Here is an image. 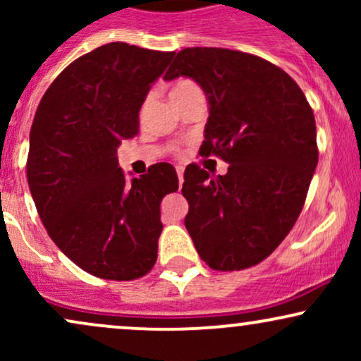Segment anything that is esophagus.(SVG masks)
<instances>
[{
  "label": "esophagus",
  "mask_w": 361,
  "mask_h": 361,
  "mask_svg": "<svg viewBox=\"0 0 361 361\" xmlns=\"http://www.w3.org/2000/svg\"><path fill=\"white\" fill-rule=\"evenodd\" d=\"M176 173H178V181H180V186L183 185V168H176Z\"/></svg>",
  "instance_id": "esophagus-1"
}]
</instances>
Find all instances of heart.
I'll return each mask as SVG.
<instances>
[{
    "mask_svg": "<svg viewBox=\"0 0 361 361\" xmlns=\"http://www.w3.org/2000/svg\"><path fill=\"white\" fill-rule=\"evenodd\" d=\"M195 93H202L200 88H198V85L192 80H178L175 85L171 86V90H169V97H171V100H180V98H185V97H190V94H195ZM147 105V100L144 102L142 105V111L146 109Z\"/></svg>",
    "mask_w": 361,
    "mask_h": 361,
    "instance_id": "obj_1",
    "label": "heart"
}]
</instances>
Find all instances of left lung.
Returning a JSON list of instances; mask_svg holds the SVG:
<instances>
[{"label": "left lung", "instance_id": "left-lung-1", "mask_svg": "<svg viewBox=\"0 0 361 361\" xmlns=\"http://www.w3.org/2000/svg\"><path fill=\"white\" fill-rule=\"evenodd\" d=\"M178 76L209 97L200 154L229 163L224 176L186 166V231L212 270L255 267L287 238L305 204L319 157L314 111L283 69L247 52L183 49L164 80Z\"/></svg>", "mask_w": 361, "mask_h": 361}]
</instances>
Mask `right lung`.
Returning a JSON list of instances; mask_svg holds the SVG:
<instances>
[{"instance_id": "right-lung-1", "label": "right lung", "mask_w": 361, "mask_h": 361, "mask_svg": "<svg viewBox=\"0 0 361 361\" xmlns=\"http://www.w3.org/2000/svg\"><path fill=\"white\" fill-rule=\"evenodd\" d=\"M175 52L110 42L78 57L45 91L30 130L27 180L56 246L105 280L147 275L157 259L161 200L178 190L169 163L128 183L117 147Z\"/></svg>"}]
</instances>
